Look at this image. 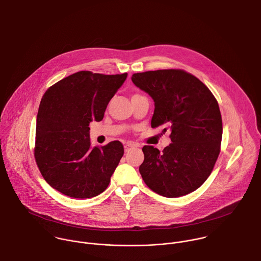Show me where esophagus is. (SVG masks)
<instances>
[{
	"mask_svg": "<svg viewBox=\"0 0 261 261\" xmlns=\"http://www.w3.org/2000/svg\"><path fill=\"white\" fill-rule=\"evenodd\" d=\"M134 147H137V145L133 142H128L126 145H125V151H129L131 148H134Z\"/></svg>",
	"mask_w": 261,
	"mask_h": 261,
	"instance_id": "1",
	"label": "esophagus"
}]
</instances>
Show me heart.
I'll use <instances>...</instances> for the list:
<instances>
[{
	"instance_id": "obj_1",
	"label": "heart",
	"mask_w": 261,
	"mask_h": 261,
	"mask_svg": "<svg viewBox=\"0 0 261 261\" xmlns=\"http://www.w3.org/2000/svg\"><path fill=\"white\" fill-rule=\"evenodd\" d=\"M134 95H136V94H134Z\"/></svg>"
}]
</instances>
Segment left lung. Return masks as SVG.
<instances>
[{"label": "left lung", "mask_w": 261, "mask_h": 261, "mask_svg": "<svg viewBox=\"0 0 261 261\" xmlns=\"http://www.w3.org/2000/svg\"><path fill=\"white\" fill-rule=\"evenodd\" d=\"M132 81L154 101L151 127L171 130L172 143L162 152L143 146L139 172L144 183L169 198L195 191L212 174L221 151L218 100L204 83L181 69L135 73Z\"/></svg>", "instance_id": "8db88e82"}]
</instances>
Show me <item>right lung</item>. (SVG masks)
<instances>
[{
	"mask_svg": "<svg viewBox=\"0 0 261 261\" xmlns=\"http://www.w3.org/2000/svg\"><path fill=\"white\" fill-rule=\"evenodd\" d=\"M127 73H74L47 88L36 118L34 158L46 183L64 195L91 198L103 192L124 154L119 140L90 146L89 123L103 118Z\"/></svg>",
	"mask_w": 261,
	"mask_h": 261,
	"instance_id": "1",
	"label": "right lung"
}]
</instances>
